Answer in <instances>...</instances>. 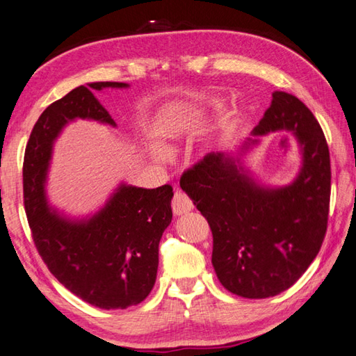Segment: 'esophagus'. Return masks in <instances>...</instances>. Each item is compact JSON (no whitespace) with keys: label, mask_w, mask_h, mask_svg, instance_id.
Wrapping results in <instances>:
<instances>
[{"label":"esophagus","mask_w":356,"mask_h":356,"mask_svg":"<svg viewBox=\"0 0 356 356\" xmlns=\"http://www.w3.org/2000/svg\"><path fill=\"white\" fill-rule=\"evenodd\" d=\"M171 207H172V213L176 216H182L185 213H190L193 210V202L191 199L186 196L185 193H182L180 190L176 191L171 202Z\"/></svg>","instance_id":"1"}]
</instances>
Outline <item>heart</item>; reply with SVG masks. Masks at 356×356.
Here are the masks:
<instances>
[{
	"mask_svg": "<svg viewBox=\"0 0 356 356\" xmlns=\"http://www.w3.org/2000/svg\"><path fill=\"white\" fill-rule=\"evenodd\" d=\"M163 154H165L163 151H157V156H163Z\"/></svg>",
	"mask_w": 356,
	"mask_h": 356,
	"instance_id": "1",
	"label": "heart"
}]
</instances>
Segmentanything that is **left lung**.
<instances>
[{"instance_id":"obj_1","label":"left lung","mask_w":356,"mask_h":356,"mask_svg":"<svg viewBox=\"0 0 356 356\" xmlns=\"http://www.w3.org/2000/svg\"><path fill=\"white\" fill-rule=\"evenodd\" d=\"M275 131L291 132L301 148L302 166L290 185H259L228 152H210L180 177L211 228L218 280L250 299L280 295L304 275L329 218L330 154L315 115L295 95L276 90L241 154Z\"/></svg>"}]
</instances>
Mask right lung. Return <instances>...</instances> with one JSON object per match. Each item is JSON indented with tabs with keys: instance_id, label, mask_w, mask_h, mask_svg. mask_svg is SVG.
<instances>
[{
	"instance_id": "right-lung-1",
	"label": "right lung",
	"mask_w": 356,
	"mask_h": 356,
	"mask_svg": "<svg viewBox=\"0 0 356 356\" xmlns=\"http://www.w3.org/2000/svg\"><path fill=\"white\" fill-rule=\"evenodd\" d=\"M128 86L88 83L49 104L31 132L23 165L26 214L41 259L69 291L104 310L140 304L154 287L159 242L172 219V186L120 184L102 210L71 219L49 207L44 184L61 129L75 118L115 127L94 92Z\"/></svg>"
}]
</instances>
